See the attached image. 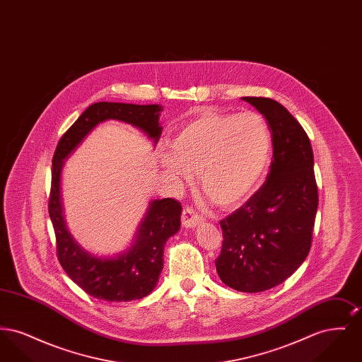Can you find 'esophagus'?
Masks as SVG:
<instances>
[{
	"label": "esophagus",
	"instance_id": "34e87169",
	"mask_svg": "<svg viewBox=\"0 0 362 362\" xmlns=\"http://www.w3.org/2000/svg\"><path fill=\"white\" fill-rule=\"evenodd\" d=\"M201 221H202V217L195 210H192L189 206H186L183 209L182 225L185 228H194L195 225L201 223Z\"/></svg>",
	"mask_w": 362,
	"mask_h": 362
}]
</instances>
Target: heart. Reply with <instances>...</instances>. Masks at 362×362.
<instances>
[{
  "label": "heart",
  "mask_w": 362,
  "mask_h": 362,
  "mask_svg": "<svg viewBox=\"0 0 362 362\" xmlns=\"http://www.w3.org/2000/svg\"><path fill=\"white\" fill-rule=\"evenodd\" d=\"M270 160V127L255 111H206L173 137L171 153L161 156L165 171L179 183L199 173L202 191L223 207L239 205L258 189Z\"/></svg>",
  "instance_id": "obj_1"
}]
</instances>
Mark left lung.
Here are the masks:
<instances>
[{"label": "left lung", "mask_w": 362, "mask_h": 362, "mask_svg": "<svg viewBox=\"0 0 362 362\" xmlns=\"http://www.w3.org/2000/svg\"><path fill=\"white\" fill-rule=\"evenodd\" d=\"M243 100L269 123L273 160L263 186L220 221L224 240L216 269L229 288L258 293L282 284L308 257L319 194L303 126L270 98Z\"/></svg>", "instance_id": "left-lung-1"}]
</instances>
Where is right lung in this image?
<instances>
[{
  "label": "right lung",
  "instance_id": "obj_1",
  "mask_svg": "<svg viewBox=\"0 0 362 362\" xmlns=\"http://www.w3.org/2000/svg\"><path fill=\"white\" fill-rule=\"evenodd\" d=\"M161 110L157 104H92L58 141L52 156L49 214L55 233L57 258L73 282L95 298L122 303L139 300L153 291L163 269L164 244L180 228L182 205L173 198L156 199L141 224L137 240L127 252L118 258L92 257L77 245L65 228L59 199L62 160L98 123L107 119L130 123L156 142L161 134V127L158 126Z\"/></svg>",
  "mask_w": 362,
  "mask_h": 362
}]
</instances>
